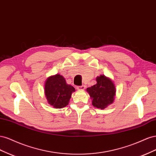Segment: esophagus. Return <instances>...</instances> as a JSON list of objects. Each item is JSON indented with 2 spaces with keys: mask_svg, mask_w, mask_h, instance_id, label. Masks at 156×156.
<instances>
[{
  "mask_svg": "<svg viewBox=\"0 0 156 156\" xmlns=\"http://www.w3.org/2000/svg\"><path fill=\"white\" fill-rule=\"evenodd\" d=\"M86 87L84 85H82V86H77V89L79 90H84L85 89Z\"/></svg>",
  "mask_w": 156,
  "mask_h": 156,
  "instance_id": "obj_1",
  "label": "esophagus"
}]
</instances>
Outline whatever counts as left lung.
Wrapping results in <instances>:
<instances>
[{"mask_svg":"<svg viewBox=\"0 0 156 156\" xmlns=\"http://www.w3.org/2000/svg\"><path fill=\"white\" fill-rule=\"evenodd\" d=\"M97 83L87 88V91L92 100V104L101 109H104L114 101L116 88L112 80L105 75L96 77Z\"/></svg>","mask_w":156,"mask_h":156,"instance_id":"1","label":"left lung"}]
</instances>
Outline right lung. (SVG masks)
I'll list each match as a JSON object with an SVG mask.
<instances>
[{
  "instance_id": "right-lung-1",
  "label": "right lung",
  "mask_w": 156,
  "mask_h": 156,
  "mask_svg": "<svg viewBox=\"0 0 156 156\" xmlns=\"http://www.w3.org/2000/svg\"><path fill=\"white\" fill-rule=\"evenodd\" d=\"M75 88L68 84L60 74L47 79L45 83V95L48 103L55 108H62L68 105Z\"/></svg>"
}]
</instances>
